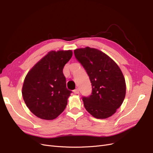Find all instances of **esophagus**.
<instances>
[{
	"mask_svg": "<svg viewBox=\"0 0 153 153\" xmlns=\"http://www.w3.org/2000/svg\"><path fill=\"white\" fill-rule=\"evenodd\" d=\"M73 92H74V93H75V94H78V93H79V90H78V89H75L73 91Z\"/></svg>",
	"mask_w": 153,
	"mask_h": 153,
	"instance_id": "obj_1",
	"label": "esophagus"
}]
</instances>
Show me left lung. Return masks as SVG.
<instances>
[{
	"mask_svg": "<svg viewBox=\"0 0 153 153\" xmlns=\"http://www.w3.org/2000/svg\"><path fill=\"white\" fill-rule=\"evenodd\" d=\"M76 59L89 75L91 95L82 97L86 110L97 119H106L115 113L126 95V83L117 64L96 48L74 50Z\"/></svg>",
	"mask_w": 153,
	"mask_h": 153,
	"instance_id": "8db88e82",
	"label": "left lung"
}]
</instances>
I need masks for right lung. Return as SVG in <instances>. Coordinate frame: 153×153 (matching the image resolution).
Instances as JSON below:
<instances>
[{
  "label": "right lung",
  "instance_id": "add662e5",
  "mask_svg": "<svg viewBox=\"0 0 153 153\" xmlns=\"http://www.w3.org/2000/svg\"><path fill=\"white\" fill-rule=\"evenodd\" d=\"M72 54L71 50L51 51L26 75L22 87L23 98L30 112L38 117L54 119L66 107L72 91L66 88L62 71Z\"/></svg>",
  "mask_w": 153,
  "mask_h": 153
}]
</instances>
